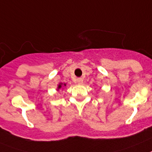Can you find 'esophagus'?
<instances>
[{"instance_id": "obj_1", "label": "esophagus", "mask_w": 152, "mask_h": 152, "mask_svg": "<svg viewBox=\"0 0 152 152\" xmlns=\"http://www.w3.org/2000/svg\"><path fill=\"white\" fill-rule=\"evenodd\" d=\"M77 82L78 84H82L83 83V79L81 78V77H79V78L77 79Z\"/></svg>"}]
</instances>
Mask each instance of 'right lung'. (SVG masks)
Returning <instances> with one entry per match:
<instances>
[{
	"instance_id": "obj_1",
	"label": "right lung",
	"mask_w": 152,
	"mask_h": 152,
	"mask_svg": "<svg viewBox=\"0 0 152 152\" xmlns=\"http://www.w3.org/2000/svg\"><path fill=\"white\" fill-rule=\"evenodd\" d=\"M64 85V86H66V85H65V84ZM61 87H62V84H60V85H58V89H60Z\"/></svg>"
}]
</instances>
